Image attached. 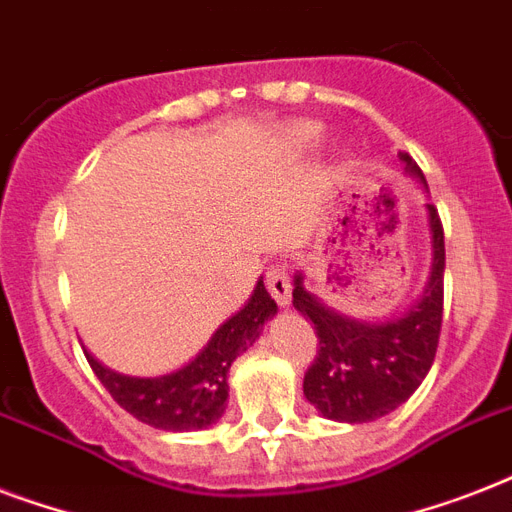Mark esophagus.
Masks as SVG:
<instances>
[{
    "mask_svg": "<svg viewBox=\"0 0 512 512\" xmlns=\"http://www.w3.org/2000/svg\"><path fill=\"white\" fill-rule=\"evenodd\" d=\"M265 281H268V292H271L273 300L279 305H289V300H292V281H289L287 268L284 265H273Z\"/></svg>",
    "mask_w": 512,
    "mask_h": 512,
    "instance_id": "34e87169",
    "label": "esophagus"
}]
</instances>
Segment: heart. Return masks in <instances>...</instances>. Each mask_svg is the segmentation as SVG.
<instances>
[{"mask_svg":"<svg viewBox=\"0 0 512 512\" xmlns=\"http://www.w3.org/2000/svg\"><path fill=\"white\" fill-rule=\"evenodd\" d=\"M324 138V127L316 122H303L295 124L292 130H289V140H292V146L300 148V151H311L316 148Z\"/></svg>","mask_w":512,"mask_h":512,"instance_id":"1","label":"heart"}]
</instances>
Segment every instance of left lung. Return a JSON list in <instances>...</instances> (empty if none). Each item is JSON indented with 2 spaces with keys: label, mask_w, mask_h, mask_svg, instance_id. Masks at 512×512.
Masks as SVG:
<instances>
[{
  "label": "left lung",
  "mask_w": 512,
  "mask_h": 512,
  "mask_svg": "<svg viewBox=\"0 0 512 512\" xmlns=\"http://www.w3.org/2000/svg\"><path fill=\"white\" fill-rule=\"evenodd\" d=\"M404 172L428 188L409 154H398ZM430 231V276L422 295L404 313L385 321H358L332 311L295 276L292 305L308 316L319 337L303 393L327 420L372 422L404 404L433 366L444 316V228L433 204H425Z\"/></svg>",
  "instance_id": "obj_1"
}]
</instances>
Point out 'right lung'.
I'll return each mask as SVG.
<instances>
[{
    "label": "right lung",
    "instance_id": "add662e5",
    "mask_svg": "<svg viewBox=\"0 0 512 512\" xmlns=\"http://www.w3.org/2000/svg\"><path fill=\"white\" fill-rule=\"evenodd\" d=\"M276 311L279 305L260 279L247 305L209 337L199 356L162 377H130L100 364L90 350H84V356L103 388L135 420L172 433L201 430L223 417L228 406V369L260 337L265 321H271Z\"/></svg>",
    "mask_w": 512,
    "mask_h": 512
}]
</instances>
